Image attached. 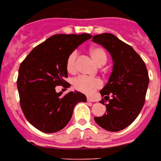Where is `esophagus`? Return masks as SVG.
Returning a JSON list of instances; mask_svg holds the SVG:
<instances>
[{
	"mask_svg": "<svg viewBox=\"0 0 161 161\" xmlns=\"http://www.w3.org/2000/svg\"><path fill=\"white\" fill-rule=\"evenodd\" d=\"M87 101H91V102H95V100L91 97H87Z\"/></svg>",
	"mask_w": 161,
	"mask_h": 161,
	"instance_id": "esophagus-1",
	"label": "esophagus"
}]
</instances>
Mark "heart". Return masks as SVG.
Returning <instances> with one entry per match:
<instances>
[{
  "mask_svg": "<svg viewBox=\"0 0 161 161\" xmlns=\"http://www.w3.org/2000/svg\"><path fill=\"white\" fill-rule=\"evenodd\" d=\"M90 55H91V58L93 59L94 61L98 65L102 63H105L107 60V56H106L105 51L101 47H91L90 49ZM76 56V51H74L68 57L67 61H66V69H67L68 72H75V70H76V65H75ZM73 86L77 91L87 94V95H91L97 89L102 86V82L98 78L80 75L74 80Z\"/></svg>",
  "mask_w": 161,
  "mask_h": 161,
  "instance_id": "b5f03b06",
  "label": "heart"
}]
</instances>
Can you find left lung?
<instances>
[{"mask_svg":"<svg viewBox=\"0 0 161 161\" xmlns=\"http://www.w3.org/2000/svg\"><path fill=\"white\" fill-rule=\"evenodd\" d=\"M92 42L102 46L112 57V72L100 93L106 111L94 119L103 129L119 131L136 119L146 100L149 75L146 64L131 46L110 33L94 36ZM111 98H109V96Z\"/></svg>","mask_w":161,"mask_h":161,"instance_id":"obj_1","label":"left lung"}]
</instances>
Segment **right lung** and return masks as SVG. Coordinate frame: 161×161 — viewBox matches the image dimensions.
<instances>
[{"instance_id":"right-lung-1","label":"right lung","mask_w":161,"mask_h":161,"mask_svg":"<svg viewBox=\"0 0 161 161\" xmlns=\"http://www.w3.org/2000/svg\"><path fill=\"white\" fill-rule=\"evenodd\" d=\"M91 37L90 34L54 35L35 47L20 64L17 78L20 107L37 130L44 133L62 130L77 103L86 101V96L76 91L61 96L56 86H70L64 80L68 76V57Z\"/></svg>"}]
</instances>
